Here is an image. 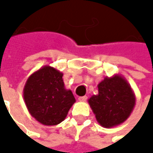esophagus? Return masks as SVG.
I'll list each match as a JSON object with an SVG mask.
<instances>
[{
    "mask_svg": "<svg viewBox=\"0 0 153 153\" xmlns=\"http://www.w3.org/2000/svg\"><path fill=\"white\" fill-rule=\"evenodd\" d=\"M79 101H80V102H85L87 99H88V97L87 96H83V97H79Z\"/></svg>",
    "mask_w": 153,
    "mask_h": 153,
    "instance_id": "obj_1",
    "label": "esophagus"
}]
</instances>
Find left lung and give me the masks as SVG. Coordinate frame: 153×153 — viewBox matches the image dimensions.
Segmentation results:
<instances>
[{"instance_id": "obj_1", "label": "left lung", "mask_w": 153, "mask_h": 153, "mask_svg": "<svg viewBox=\"0 0 153 153\" xmlns=\"http://www.w3.org/2000/svg\"><path fill=\"white\" fill-rule=\"evenodd\" d=\"M97 120L105 128L124 122L135 106L134 93L122 77L105 78L98 84V95L88 99Z\"/></svg>"}]
</instances>
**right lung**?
<instances>
[{
	"label": "right lung",
	"mask_w": 153,
	"mask_h": 153,
	"mask_svg": "<svg viewBox=\"0 0 153 153\" xmlns=\"http://www.w3.org/2000/svg\"><path fill=\"white\" fill-rule=\"evenodd\" d=\"M63 74L50 66H44L28 78L24 88L26 107L33 117L47 126L62 122L75 98L65 88Z\"/></svg>",
	"instance_id": "add662e5"
}]
</instances>
